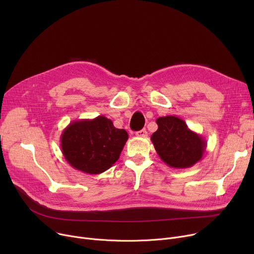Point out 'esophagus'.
<instances>
[{"mask_svg":"<svg viewBox=\"0 0 254 254\" xmlns=\"http://www.w3.org/2000/svg\"><path fill=\"white\" fill-rule=\"evenodd\" d=\"M147 135H148V132H147V130H146L145 128H143V129H141V130L136 132V136H138V137L145 138V137H147Z\"/></svg>","mask_w":254,"mask_h":254,"instance_id":"obj_1","label":"esophagus"}]
</instances>
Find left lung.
Wrapping results in <instances>:
<instances>
[{"instance_id":"left-lung-1","label":"left lung","mask_w":254,"mask_h":254,"mask_svg":"<svg viewBox=\"0 0 254 254\" xmlns=\"http://www.w3.org/2000/svg\"><path fill=\"white\" fill-rule=\"evenodd\" d=\"M158 128L151 136L162 161L171 168L188 169L202 159L207 142L189 128L184 120L168 115L156 119Z\"/></svg>"}]
</instances>
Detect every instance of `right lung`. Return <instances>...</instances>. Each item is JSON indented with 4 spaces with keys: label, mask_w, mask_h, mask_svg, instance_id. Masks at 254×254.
Returning a JSON list of instances; mask_svg holds the SVG:
<instances>
[{
    "label": "right lung",
    "mask_w": 254,
    "mask_h": 254,
    "mask_svg": "<svg viewBox=\"0 0 254 254\" xmlns=\"http://www.w3.org/2000/svg\"><path fill=\"white\" fill-rule=\"evenodd\" d=\"M127 139L126 129L116 128L111 119L100 115L71 123L62 132L61 148L74 169L97 175L118 161Z\"/></svg>",
    "instance_id": "1"
}]
</instances>
